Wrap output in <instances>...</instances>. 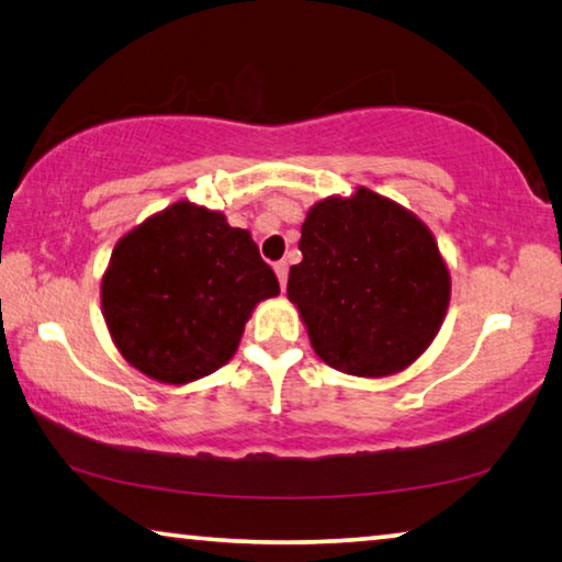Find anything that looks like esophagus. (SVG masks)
Segmentation results:
<instances>
[{
    "label": "esophagus",
    "instance_id": "34e87169",
    "mask_svg": "<svg viewBox=\"0 0 562 562\" xmlns=\"http://www.w3.org/2000/svg\"><path fill=\"white\" fill-rule=\"evenodd\" d=\"M288 270H290V265L284 262V260L274 262V274H278V280H280V288H282V290H284V284H288Z\"/></svg>",
    "mask_w": 562,
    "mask_h": 562
}]
</instances>
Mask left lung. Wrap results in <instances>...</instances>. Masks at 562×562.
Returning <instances> with one entry per match:
<instances>
[{"label":"left lung","mask_w":562,"mask_h":562,"mask_svg":"<svg viewBox=\"0 0 562 562\" xmlns=\"http://www.w3.org/2000/svg\"><path fill=\"white\" fill-rule=\"evenodd\" d=\"M288 297L310 345L337 372L382 379L429 349L451 300V272L422 217L359 186L307 211Z\"/></svg>","instance_id":"1"}]
</instances>
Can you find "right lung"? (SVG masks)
Segmentation results:
<instances>
[{
  "mask_svg": "<svg viewBox=\"0 0 562 562\" xmlns=\"http://www.w3.org/2000/svg\"><path fill=\"white\" fill-rule=\"evenodd\" d=\"M280 284L252 235L221 211L178 201L113 247L101 310L121 357L164 384H188L233 359L247 319Z\"/></svg>",
  "mask_w": 562,
  "mask_h": 562,
  "instance_id": "obj_1",
  "label": "right lung"
}]
</instances>
